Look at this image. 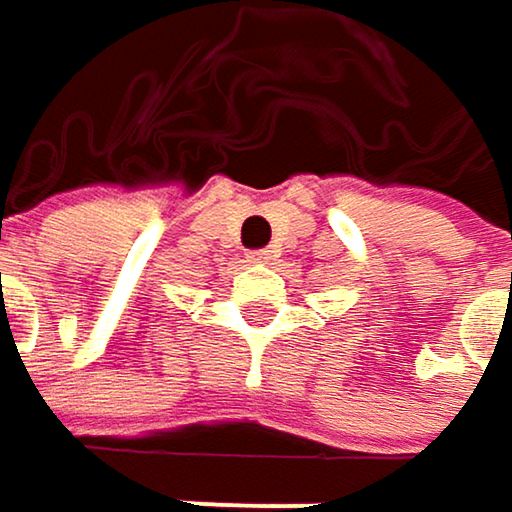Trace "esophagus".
Here are the masks:
<instances>
[{"instance_id":"1","label":"esophagus","mask_w":512,"mask_h":512,"mask_svg":"<svg viewBox=\"0 0 512 512\" xmlns=\"http://www.w3.org/2000/svg\"><path fill=\"white\" fill-rule=\"evenodd\" d=\"M249 260H252V263H269V260H272V252H269V249H257V252H249Z\"/></svg>"}]
</instances>
